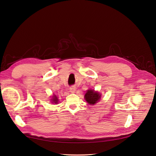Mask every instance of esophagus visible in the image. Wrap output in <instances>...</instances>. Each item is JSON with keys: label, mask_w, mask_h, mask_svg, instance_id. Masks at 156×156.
<instances>
[{"label": "esophagus", "mask_w": 156, "mask_h": 156, "mask_svg": "<svg viewBox=\"0 0 156 156\" xmlns=\"http://www.w3.org/2000/svg\"><path fill=\"white\" fill-rule=\"evenodd\" d=\"M75 90H76V88H75V87H71L69 88V91L71 92H72V93H73V92H75Z\"/></svg>", "instance_id": "esophagus-1"}]
</instances>
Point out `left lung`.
<instances>
[{
    "label": "left lung",
    "instance_id": "1",
    "mask_svg": "<svg viewBox=\"0 0 156 156\" xmlns=\"http://www.w3.org/2000/svg\"><path fill=\"white\" fill-rule=\"evenodd\" d=\"M100 98L101 94L94 90H88L85 94V99L90 105H94L97 103Z\"/></svg>",
    "mask_w": 156,
    "mask_h": 156
}]
</instances>
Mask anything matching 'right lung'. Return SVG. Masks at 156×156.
Instances as JSON below:
<instances>
[{
	"mask_svg": "<svg viewBox=\"0 0 156 156\" xmlns=\"http://www.w3.org/2000/svg\"><path fill=\"white\" fill-rule=\"evenodd\" d=\"M51 101H52V103L58 104V97H57V96H56L55 94L53 95L52 98L51 99Z\"/></svg>",
	"mask_w": 156,
	"mask_h": 156,
	"instance_id": "obj_1",
	"label": "right lung"
}]
</instances>
